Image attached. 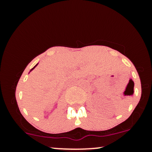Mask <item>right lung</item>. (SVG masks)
Returning <instances> with one entry per match:
<instances>
[{
  "mask_svg": "<svg viewBox=\"0 0 152 152\" xmlns=\"http://www.w3.org/2000/svg\"><path fill=\"white\" fill-rule=\"evenodd\" d=\"M36 66H37V64H36V66H34V68H33V69H31V71H32V70H33V69H35V67H36Z\"/></svg>",
  "mask_w": 152,
  "mask_h": 152,
  "instance_id": "right-lung-1",
  "label": "right lung"
}]
</instances>
